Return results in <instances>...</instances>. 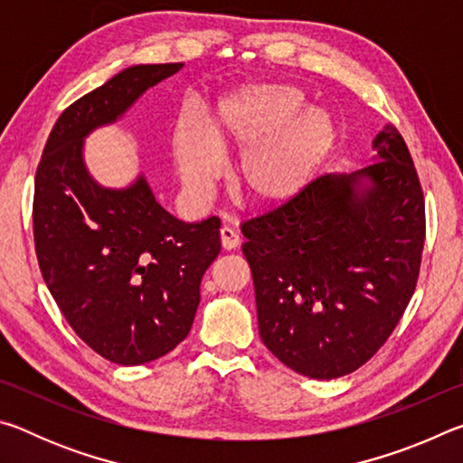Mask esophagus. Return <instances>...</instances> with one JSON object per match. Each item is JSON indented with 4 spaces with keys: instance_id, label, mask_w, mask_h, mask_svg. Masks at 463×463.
Masks as SVG:
<instances>
[{
    "instance_id": "esophagus-1",
    "label": "esophagus",
    "mask_w": 463,
    "mask_h": 463,
    "mask_svg": "<svg viewBox=\"0 0 463 463\" xmlns=\"http://www.w3.org/2000/svg\"><path fill=\"white\" fill-rule=\"evenodd\" d=\"M221 241H222V247L226 250H232V249H237L241 245V234L234 229H231V226H222Z\"/></svg>"
}]
</instances>
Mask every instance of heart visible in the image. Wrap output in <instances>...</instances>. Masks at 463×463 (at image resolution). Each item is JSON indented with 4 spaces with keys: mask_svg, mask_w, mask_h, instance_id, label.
<instances>
[{
    "mask_svg": "<svg viewBox=\"0 0 463 463\" xmlns=\"http://www.w3.org/2000/svg\"><path fill=\"white\" fill-rule=\"evenodd\" d=\"M304 93L286 83H257L216 109L208 135L194 120L177 124L174 161L187 190L203 195L222 174L218 153L241 155L237 190L255 206L296 198L331 155L336 122L325 108H308Z\"/></svg>",
    "mask_w": 463,
    "mask_h": 463,
    "instance_id": "1",
    "label": "heart"
}]
</instances>
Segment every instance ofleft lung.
<instances>
[{"instance_id": "1", "label": "left lung", "mask_w": 463, "mask_h": 463, "mask_svg": "<svg viewBox=\"0 0 463 463\" xmlns=\"http://www.w3.org/2000/svg\"><path fill=\"white\" fill-rule=\"evenodd\" d=\"M375 161L326 174L242 222L260 335L289 370L315 380L355 372L378 354L414 294L425 195L396 128Z\"/></svg>"}]
</instances>
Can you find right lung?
I'll list each match as a JSON object with an SVG mask.
<instances>
[{"label":"right lung","instance_id":"obj_1","mask_svg":"<svg viewBox=\"0 0 463 463\" xmlns=\"http://www.w3.org/2000/svg\"><path fill=\"white\" fill-rule=\"evenodd\" d=\"M184 62L135 65L65 108L34 182V247L62 317L108 362L140 365L190 333L200 281L221 253V218L171 216L140 175L127 190L93 182L83 138L116 122Z\"/></svg>","mask_w":463,"mask_h":463}]
</instances>
